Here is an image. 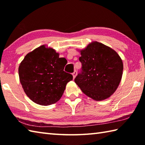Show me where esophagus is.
Wrapping results in <instances>:
<instances>
[{"label":"esophagus","instance_id":"34e87169","mask_svg":"<svg viewBox=\"0 0 145 145\" xmlns=\"http://www.w3.org/2000/svg\"><path fill=\"white\" fill-rule=\"evenodd\" d=\"M76 74H77V72H76V70H75L74 72H73V73H72V75H73V79H74V78H75V76H76Z\"/></svg>","mask_w":145,"mask_h":145}]
</instances>
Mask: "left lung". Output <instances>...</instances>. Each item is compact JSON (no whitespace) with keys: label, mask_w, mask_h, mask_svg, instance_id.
Wrapping results in <instances>:
<instances>
[{"label":"left lung","mask_w":145,"mask_h":145,"mask_svg":"<svg viewBox=\"0 0 145 145\" xmlns=\"http://www.w3.org/2000/svg\"><path fill=\"white\" fill-rule=\"evenodd\" d=\"M80 52L82 68L75 82L92 99L108 98L121 81L123 70L121 58L113 49L97 42H92Z\"/></svg>","instance_id":"1"}]
</instances>
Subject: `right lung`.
<instances>
[{"mask_svg": "<svg viewBox=\"0 0 145 145\" xmlns=\"http://www.w3.org/2000/svg\"><path fill=\"white\" fill-rule=\"evenodd\" d=\"M67 61L52 48L42 45L30 52L18 68L20 82L30 99L50 105L60 99L73 76L63 70Z\"/></svg>", "mask_w": 145, "mask_h": 145, "instance_id": "1", "label": "right lung"}]
</instances>
